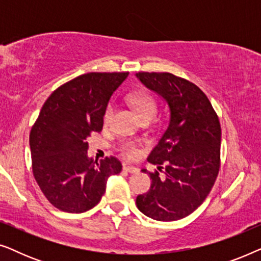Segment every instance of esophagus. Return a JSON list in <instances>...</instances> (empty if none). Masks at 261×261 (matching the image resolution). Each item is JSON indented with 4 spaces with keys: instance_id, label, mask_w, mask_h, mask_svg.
<instances>
[{
    "instance_id": "obj_1",
    "label": "esophagus",
    "mask_w": 261,
    "mask_h": 261,
    "mask_svg": "<svg viewBox=\"0 0 261 261\" xmlns=\"http://www.w3.org/2000/svg\"><path fill=\"white\" fill-rule=\"evenodd\" d=\"M123 170L126 171V172H129V173H137V172H139L138 167L132 166V165H124L123 166Z\"/></svg>"
}]
</instances>
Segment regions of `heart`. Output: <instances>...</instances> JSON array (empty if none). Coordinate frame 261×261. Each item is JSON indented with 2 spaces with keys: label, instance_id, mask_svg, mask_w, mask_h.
Masks as SVG:
<instances>
[{
  "label": "heart",
  "instance_id": "obj_1",
  "mask_svg": "<svg viewBox=\"0 0 261 261\" xmlns=\"http://www.w3.org/2000/svg\"><path fill=\"white\" fill-rule=\"evenodd\" d=\"M129 102L130 105L133 106L134 110L137 112L138 116L140 117V119L145 116H154L156 110V103L154 101V98H153L149 94H147V92H134V94H132L129 96ZM113 112V105H108L106 107L105 113H103V121H105V123H108L110 119H112ZM120 149L121 153H122L123 156H126V158L132 159L138 155V147L133 141H124L123 144L121 145Z\"/></svg>",
  "mask_w": 261,
  "mask_h": 261
}]
</instances>
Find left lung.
I'll list each match as a JSON object with an SVG mask.
<instances>
[{"label": "left lung", "instance_id": "1", "mask_svg": "<svg viewBox=\"0 0 261 261\" xmlns=\"http://www.w3.org/2000/svg\"><path fill=\"white\" fill-rule=\"evenodd\" d=\"M135 77L155 92L169 109V122L147 160L162 171L151 177V189L137 197L144 215L177 221L202 204L220 169L221 126L209 99L194 83L169 72H139Z\"/></svg>", "mask_w": 261, "mask_h": 261}]
</instances>
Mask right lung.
<instances>
[{"instance_id": "add662e5", "label": "right lung", "mask_w": 261, "mask_h": 261, "mask_svg": "<svg viewBox=\"0 0 261 261\" xmlns=\"http://www.w3.org/2000/svg\"><path fill=\"white\" fill-rule=\"evenodd\" d=\"M128 72H90L67 82L46 99L30 135L33 174L52 205L66 213L94 208L121 163L88 155V138L101 132L103 113Z\"/></svg>"}]
</instances>
